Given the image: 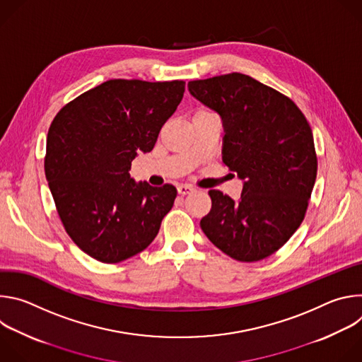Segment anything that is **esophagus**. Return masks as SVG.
I'll return each mask as SVG.
<instances>
[{
	"label": "esophagus",
	"mask_w": 362,
	"mask_h": 362,
	"mask_svg": "<svg viewBox=\"0 0 362 362\" xmlns=\"http://www.w3.org/2000/svg\"><path fill=\"white\" fill-rule=\"evenodd\" d=\"M193 190H194V189H193L192 186H189V185H179V186H177V193L182 194V196L190 194Z\"/></svg>",
	"instance_id": "esophagus-1"
}]
</instances>
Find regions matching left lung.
I'll use <instances>...</instances> for the list:
<instances>
[{"mask_svg":"<svg viewBox=\"0 0 362 362\" xmlns=\"http://www.w3.org/2000/svg\"><path fill=\"white\" fill-rule=\"evenodd\" d=\"M222 119V160L243 182L239 200L209 190L200 221L208 239L240 262L275 253L303 221L317 179L313 130L295 103L257 80L232 73L187 83Z\"/></svg>","mask_w":362,"mask_h":362,"instance_id":"left-lung-1","label":"left lung"}]
</instances>
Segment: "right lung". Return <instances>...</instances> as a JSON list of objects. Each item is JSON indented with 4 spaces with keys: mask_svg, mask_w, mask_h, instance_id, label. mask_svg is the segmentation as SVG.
<instances>
[{
    "mask_svg": "<svg viewBox=\"0 0 362 362\" xmlns=\"http://www.w3.org/2000/svg\"><path fill=\"white\" fill-rule=\"evenodd\" d=\"M185 81L109 80L54 117L47 136L45 177L73 242L94 259L117 264L144 250L177 190L134 182L139 151H151L183 98Z\"/></svg>",
    "mask_w": 362,
    "mask_h": 362,
    "instance_id": "right-lung-1",
    "label": "right lung"
}]
</instances>
